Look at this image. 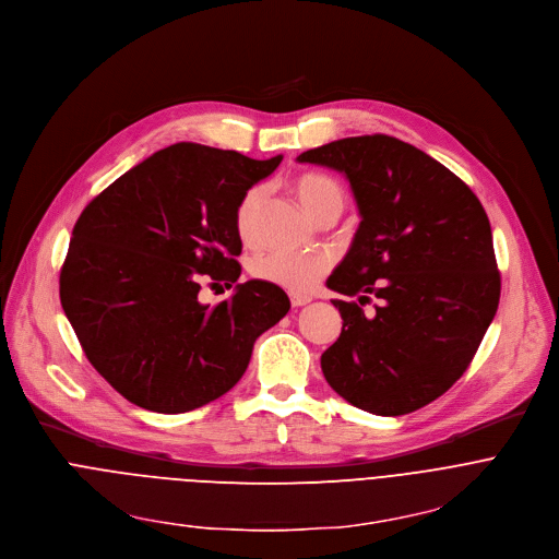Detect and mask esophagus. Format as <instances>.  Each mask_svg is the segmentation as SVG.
<instances>
[{"label":"esophagus","instance_id":"esophagus-1","mask_svg":"<svg viewBox=\"0 0 559 559\" xmlns=\"http://www.w3.org/2000/svg\"><path fill=\"white\" fill-rule=\"evenodd\" d=\"M288 297H290V304H293V306H306L308 301H311V297H308V295H299V293H290Z\"/></svg>","mask_w":559,"mask_h":559}]
</instances>
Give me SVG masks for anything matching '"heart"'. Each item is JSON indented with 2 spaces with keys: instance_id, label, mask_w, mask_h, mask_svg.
Segmentation results:
<instances>
[{
  "instance_id": "b5f03b06",
  "label": "heart",
  "mask_w": 559,
  "mask_h": 559,
  "mask_svg": "<svg viewBox=\"0 0 559 559\" xmlns=\"http://www.w3.org/2000/svg\"><path fill=\"white\" fill-rule=\"evenodd\" d=\"M295 193L306 209V213L316 217L320 211L331 206L333 202H344V193L340 183L322 173H304L295 179ZM262 204V189H248L235 209V228L243 241H251L255 235L258 213ZM331 266V258L324 253H293V251H275L264 253L253 260L251 273L253 277L286 288L290 293H308L326 275Z\"/></svg>"
}]
</instances>
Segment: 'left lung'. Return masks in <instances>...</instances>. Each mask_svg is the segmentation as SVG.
Segmentation results:
<instances>
[{
    "mask_svg": "<svg viewBox=\"0 0 559 559\" xmlns=\"http://www.w3.org/2000/svg\"><path fill=\"white\" fill-rule=\"evenodd\" d=\"M346 175L361 215L329 288L342 316L324 350L331 389L376 415H406L444 395L468 368L500 304L484 206L424 151L391 138H346L297 157ZM373 294L377 313L360 306Z\"/></svg>",
    "mask_w": 559,
    "mask_h": 559,
    "instance_id": "obj_1",
    "label": "left lung"
}]
</instances>
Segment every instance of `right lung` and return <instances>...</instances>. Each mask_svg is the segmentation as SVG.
<instances>
[{"label": "right lung", "mask_w": 559, "mask_h": 559, "mask_svg": "<svg viewBox=\"0 0 559 559\" xmlns=\"http://www.w3.org/2000/svg\"><path fill=\"white\" fill-rule=\"evenodd\" d=\"M282 162L179 142L117 177L80 215L59 273L61 308L97 373L129 402L186 413L228 393L255 340L290 308L262 280L237 284L235 209ZM206 281L236 284L211 307Z\"/></svg>", "instance_id": "right-lung-1"}]
</instances>
